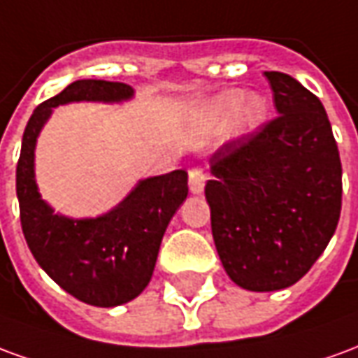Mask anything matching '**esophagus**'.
<instances>
[{"label":"esophagus","mask_w":358,"mask_h":358,"mask_svg":"<svg viewBox=\"0 0 358 358\" xmlns=\"http://www.w3.org/2000/svg\"><path fill=\"white\" fill-rule=\"evenodd\" d=\"M205 174L199 169H192L189 171V192L194 195H199L205 187Z\"/></svg>","instance_id":"esophagus-1"}]
</instances>
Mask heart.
Segmentation results:
<instances>
[{
  "instance_id": "1",
  "label": "heart",
  "mask_w": 358,
  "mask_h": 358,
  "mask_svg": "<svg viewBox=\"0 0 358 358\" xmlns=\"http://www.w3.org/2000/svg\"><path fill=\"white\" fill-rule=\"evenodd\" d=\"M264 113H266V103L261 95L251 94L245 97V94L240 90H228L201 105L199 120L205 128H217L232 115L230 130L234 134H243L259 124Z\"/></svg>"
}]
</instances>
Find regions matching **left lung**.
<instances>
[{
    "label": "left lung",
    "instance_id": "8db88e82",
    "mask_svg": "<svg viewBox=\"0 0 358 358\" xmlns=\"http://www.w3.org/2000/svg\"><path fill=\"white\" fill-rule=\"evenodd\" d=\"M264 76L278 117L210 155L205 186L218 257L249 292L299 282L341 213V161L324 105L289 74Z\"/></svg>",
    "mask_w": 358,
    "mask_h": 358
}]
</instances>
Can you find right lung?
I'll use <instances>...</instances> for the list:
<instances>
[{"mask_svg":"<svg viewBox=\"0 0 358 358\" xmlns=\"http://www.w3.org/2000/svg\"><path fill=\"white\" fill-rule=\"evenodd\" d=\"M132 97L134 88L122 82L76 80L38 105L22 134L17 197L24 240L53 282L94 307H117L148 287L164 230L187 197V172L143 178L109 213L71 218L55 213L38 192L36 141L59 105L120 103Z\"/></svg>","mask_w":358,"mask_h":358,"instance_id":"add662e5","label":"right lung"}]
</instances>
